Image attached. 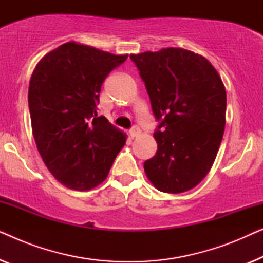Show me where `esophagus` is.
Listing matches in <instances>:
<instances>
[{"mask_svg":"<svg viewBox=\"0 0 263 263\" xmlns=\"http://www.w3.org/2000/svg\"><path fill=\"white\" fill-rule=\"evenodd\" d=\"M140 129L138 128V127H134V128H132L130 130H129V135L132 136V138H136V136L138 135H140Z\"/></svg>","mask_w":263,"mask_h":263,"instance_id":"esophagus-1","label":"esophagus"}]
</instances>
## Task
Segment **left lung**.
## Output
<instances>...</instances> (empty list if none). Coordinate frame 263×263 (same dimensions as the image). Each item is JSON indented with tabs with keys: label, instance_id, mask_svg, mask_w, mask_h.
Wrapping results in <instances>:
<instances>
[{
	"label": "left lung",
	"instance_id": "8db88e82",
	"mask_svg": "<svg viewBox=\"0 0 263 263\" xmlns=\"http://www.w3.org/2000/svg\"><path fill=\"white\" fill-rule=\"evenodd\" d=\"M130 59L160 121L153 134L157 153L143 164L147 178L160 192H188L210 172L224 135L226 91L220 75L203 56L181 48Z\"/></svg>",
	"mask_w": 263,
	"mask_h": 263
}]
</instances>
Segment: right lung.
<instances>
[{
	"label": "right lung",
	"instance_id": "obj_1",
	"mask_svg": "<svg viewBox=\"0 0 263 263\" xmlns=\"http://www.w3.org/2000/svg\"><path fill=\"white\" fill-rule=\"evenodd\" d=\"M93 46L68 42L35 66L28 87L32 133L53 177L87 192L105 181L127 134L97 117L107 74L127 60Z\"/></svg>",
	"mask_w": 263,
	"mask_h": 263
}]
</instances>
